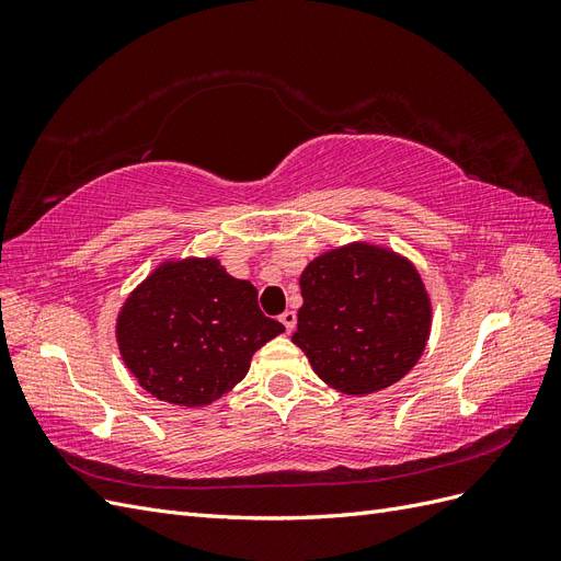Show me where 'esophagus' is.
<instances>
[{
    "label": "esophagus",
    "mask_w": 561,
    "mask_h": 561,
    "mask_svg": "<svg viewBox=\"0 0 561 561\" xmlns=\"http://www.w3.org/2000/svg\"><path fill=\"white\" fill-rule=\"evenodd\" d=\"M280 322H283L287 332H293L295 325H297V313L295 311H283L280 313Z\"/></svg>",
    "instance_id": "1"
}]
</instances>
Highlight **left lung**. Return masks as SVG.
I'll list each match as a JSON object with an SVG mask.
<instances>
[{
	"instance_id": "obj_1",
	"label": "left lung",
	"mask_w": 561,
	"mask_h": 561,
	"mask_svg": "<svg viewBox=\"0 0 561 561\" xmlns=\"http://www.w3.org/2000/svg\"><path fill=\"white\" fill-rule=\"evenodd\" d=\"M297 344L316 375L346 396L398 383L426 348L433 304L412 260L353 241L318 254L299 276Z\"/></svg>"
}]
</instances>
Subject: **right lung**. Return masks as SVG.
<instances>
[{
  "mask_svg": "<svg viewBox=\"0 0 561 561\" xmlns=\"http://www.w3.org/2000/svg\"><path fill=\"white\" fill-rule=\"evenodd\" d=\"M285 332L260 311L250 280L217 257L163 260L116 316L124 365L154 398L206 407L239 383L254 351Z\"/></svg>",
  "mask_w": 561,
  "mask_h": 561,
  "instance_id": "right-lung-1",
  "label": "right lung"
}]
</instances>
